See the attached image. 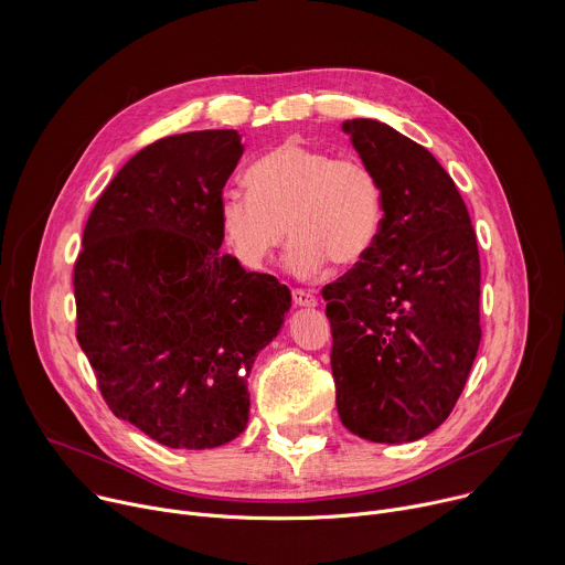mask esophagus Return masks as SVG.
I'll list each match as a JSON object with an SVG mask.
<instances>
[{"instance_id":"34e87169","label":"esophagus","mask_w":565,"mask_h":565,"mask_svg":"<svg viewBox=\"0 0 565 565\" xmlns=\"http://www.w3.org/2000/svg\"><path fill=\"white\" fill-rule=\"evenodd\" d=\"M292 301H295L297 306H308V308H312V306H317V295L310 292V290H303V288H295V290H292Z\"/></svg>"}]
</instances>
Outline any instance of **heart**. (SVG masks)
Segmentation results:
<instances>
[{
    "instance_id": "1",
    "label": "heart",
    "mask_w": 565,
    "mask_h": 565,
    "mask_svg": "<svg viewBox=\"0 0 565 565\" xmlns=\"http://www.w3.org/2000/svg\"><path fill=\"white\" fill-rule=\"evenodd\" d=\"M250 192L227 190L218 223L227 246L246 268H262L295 234L288 268L312 275L329 259L360 262L382 223V192L373 170L358 158L286 140L246 174Z\"/></svg>"
}]
</instances>
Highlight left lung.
Listing matches in <instances>:
<instances>
[{"mask_svg":"<svg viewBox=\"0 0 565 565\" xmlns=\"http://www.w3.org/2000/svg\"><path fill=\"white\" fill-rule=\"evenodd\" d=\"M342 129L377 177L384 216L371 250L321 288L335 405L364 440L412 443L449 418L478 353L476 232L431 151L369 118Z\"/></svg>","mask_w":565,"mask_h":565,"instance_id":"1","label":"left lung"}]
</instances>
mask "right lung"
<instances>
[{
	"label": "right lung",
	"instance_id": "add662e5",
	"mask_svg": "<svg viewBox=\"0 0 565 565\" xmlns=\"http://www.w3.org/2000/svg\"><path fill=\"white\" fill-rule=\"evenodd\" d=\"M244 145L234 129L160 138L100 194L73 266L75 338L114 416L174 449L246 429V375L290 290L221 255L218 199Z\"/></svg>",
	"mask_w": 565,
	"mask_h": 565
}]
</instances>
